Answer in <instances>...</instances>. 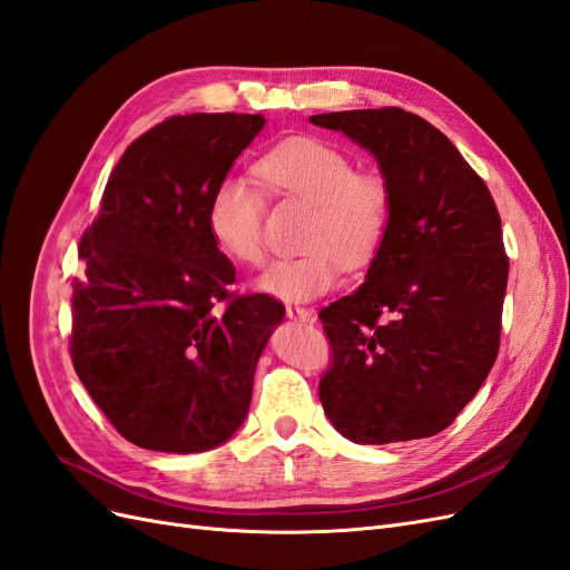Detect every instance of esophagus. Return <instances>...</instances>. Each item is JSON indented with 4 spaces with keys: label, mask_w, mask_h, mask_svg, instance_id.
<instances>
[{
    "label": "esophagus",
    "mask_w": 570,
    "mask_h": 570,
    "mask_svg": "<svg viewBox=\"0 0 570 570\" xmlns=\"http://www.w3.org/2000/svg\"><path fill=\"white\" fill-rule=\"evenodd\" d=\"M285 316H287V318H295V321H306V323L316 318L314 312H308V308L297 306V304H287V306H285Z\"/></svg>",
    "instance_id": "esophagus-1"
}]
</instances>
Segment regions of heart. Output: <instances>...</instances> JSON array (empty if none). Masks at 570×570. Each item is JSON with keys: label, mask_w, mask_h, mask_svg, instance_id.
I'll use <instances>...</instances> for the list:
<instances>
[{"label": "heart", "mask_w": 570, "mask_h": 570, "mask_svg": "<svg viewBox=\"0 0 570 570\" xmlns=\"http://www.w3.org/2000/svg\"><path fill=\"white\" fill-rule=\"evenodd\" d=\"M268 193L308 204L299 247L304 252L273 262L256 287L287 302L333 289L342 264H368L381 249L390 218L392 189L375 170H358L350 151L321 137H289L256 161ZM206 228L216 247L239 264L266 258L264 195L249 178L218 180L206 204Z\"/></svg>", "instance_id": "obj_1"}]
</instances>
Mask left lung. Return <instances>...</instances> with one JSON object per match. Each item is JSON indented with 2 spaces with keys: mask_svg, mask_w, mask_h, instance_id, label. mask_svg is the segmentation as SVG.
<instances>
[{
  "mask_svg": "<svg viewBox=\"0 0 570 570\" xmlns=\"http://www.w3.org/2000/svg\"><path fill=\"white\" fill-rule=\"evenodd\" d=\"M373 151L392 218L366 283L321 308L327 419L358 444L433 438L485 383L509 256L490 189L425 118L400 107L312 116Z\"/></svg>",
  "mask_w": 570,
  "mask_h": 570,
  "instance_id": "1",
  "label": "left lung"
}]
</instances>
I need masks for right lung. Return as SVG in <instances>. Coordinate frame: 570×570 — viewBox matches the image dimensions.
I'll use <instances>...</instances> for the list:
<instances>
[{
    "label": "right lung",
    "instance_id": "add662e5",
    "mask_svg": "<svg viewBox=\"0 0 570 570\" xmlns=\"http://www.w3.org/2000/svg\"><path fill=\"white\" fill-rule=\"evenodd\" d=\"M264 124L233 111L161 120L128 145L80 237L73 368L118 433L145 450L226 442L283 321L278 299L230 289L235 268L206 228L214 187Z\"/></svg>",
    "mask_w": 570,
    "mask_h": 570
}]
</instances>
